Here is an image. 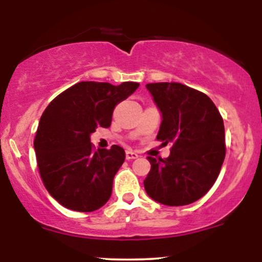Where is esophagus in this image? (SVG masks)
I'll return each mask as SVG.
<instances>
[{
    "label": "esophagus",
    "mask_w": 262,
    "mask_h": 262,
    "mask_svg": "<svg viewBox=\"0 0 262 262\" xmlns=\"http://www.w3.org/2000/svg\"><path fill=\"white\" fill-rule=\"evenodd\" d=\"M138 156L139 155L135 151H132V150H127V151H125V158H127V160H133V159H137Z\"/></svg>",
    "instance_id": "esophagus-1"
}]
</instances>
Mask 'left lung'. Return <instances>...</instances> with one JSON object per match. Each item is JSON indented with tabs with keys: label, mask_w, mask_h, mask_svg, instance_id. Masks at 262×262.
I'll return each mask as SVG.
<instances>
[{
	"label": "left lung",
	"mask_w": 262,
	"mask_h": 262,
	"mask_svg": "<svg viewBox=\"0 0 262 262\" xmlns=\"http://www.w3.org/2000/svg\"><path fill=\"white\" fill-rule=\"evenodd\" d=\"M146 89L162 116L156 139L172 144L169 158L148 156L146 193L165 206L196 202L214 185L223 165V118L208 96L182 83H148Z\"/></svg>",
	"instance_id": "1"
}]
</instances>
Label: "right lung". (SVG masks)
Returning <instances> with one entry per match:
<instances>
[{"instance_id":"1","label":"right lung","mask_w":262,"mask_h":262,"mask_svg":"<svg viewBox=\"0 0 262 262\" xmlns=\"http://www.w3.org/2000/svg\"><path fill=\"white\" fill-rule=\"evenodd\" d=\"M139 87L82 81L65 90L41 114L34 139L39 173L45 188L61 206L93 212L107 203L113 179L124 162V149H93L91 134L108 128L113 110Z\"/></svg>"}]
</instances>
